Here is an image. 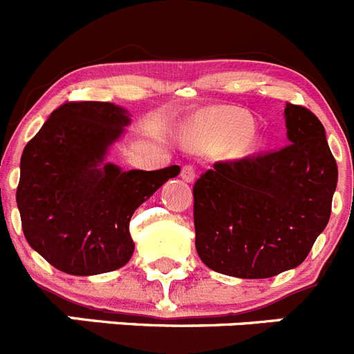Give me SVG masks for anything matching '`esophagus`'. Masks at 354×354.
I'll list each match as a JSON object with an SVG mask.
<instances>
[{
    "label": "esophagus",
    "instance_id": "34e87169",
    "mask_svg": "<svg viewBox=\"0 0 354 354\" xmlns=\"http://www.w3.org/2000/svg\"><path fill=\"white\" fill-rule=\"evenodd\" d=\"M180 177H183L186 183H194V179H196V170H194V167H191V165H184L183 171H180Z\"/></svg>",
    "mask_w": 354,
    "mask_h": 354
}]
</instances>
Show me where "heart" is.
<instances>
[{
  "mask_svg": "<svg viewBox=\"0 0 354 354\" xmlns=\"http://www.w3.org/2000/svg\"><path fill=\"white\" fill-rule=\"evenodd\" d=\"M252 129L250 120L240 114H224L212 123V133L221 140H236Z\"/></svg>",
  "mask_w": 354,
  "mask_h": 354,
  "instance_id": "heart-1",
  "label": "heart"
}]
</instances>
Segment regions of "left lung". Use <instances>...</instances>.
<instances>
[{"instance_id":"1","label":"left lung","mask_w":354,"mask_h":354,"mask_svg":"<svg viewBox=\"0 0 354 354\" xmlns=\"http://www.w3.org/2000/svg\"><path fill=\"white\" fill-rule=\"evenodd\" d=\"M288 146L218 161L194 184L196 250L205 266L236 278L297 268L328 224L337 163L322 121L285 106Z\"/></svg>"}]
</instances>
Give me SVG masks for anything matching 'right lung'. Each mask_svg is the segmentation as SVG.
Returning a JSON list of instances; mask_svg holds the SVG:
<instances>
[{
	"mask_svg": "<svg viewBox=\"0 0 354 354\" xmlns=\"http://www.w3.org/2000/svg\"><path fill=\"white\" fill-rule=\"evenodd\" d=\"M130 113L113 102H67L24 147L17 207L24 236L59 271L92 276L133 254L130 218L180 167L123 171L107 161Z\"/></svg>",
	"mask_w": 354,
	"mask_h": 354,
	"instance_id": "1",
	"label": "right lung"
}]
</instances>
